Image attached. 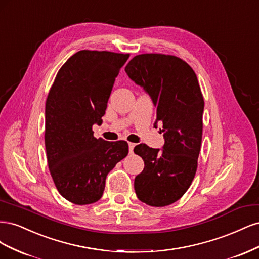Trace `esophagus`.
Wrapping results in <instances>:
<instances>
[{
	"label": "esophagus",
	"instance_id": "obj_1",
	"mask_svg": "<svg viewBox=\"0 0 259 259\" xmlns=\"http://www.w3.org/2000/svg\"><path fill=\"white\" fill-rule=\"evenodd\" d=\"M134 147H135V144H133V143H128V149H130V153H133V151H134Z\"/></svg>",
	"mask_w": 259,
	"mask_h": 259
}]
</instances>
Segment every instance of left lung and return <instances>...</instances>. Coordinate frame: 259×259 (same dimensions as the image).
Listing matches in <instances>:
<instances>
[{
    "mask_svg": "<svg viewBox=\"0 0 259 259\" xmlns=\"http://www.w3.org/2000/svg\"><path fill=\"white\" fill-rule=\"evenodd\" d=\"M125 71L150 95L165 139L162 151L146 144L134 148L145 162L135 192L148 205L166 206L186 193L198 167L204 110L198 77L186 61L164 54L137 55Z\"/></svg>",
    "mask_w": 259,
    "mask_h": 259,
    "instance_id": "obj_1",
    "label": "left lung"
}]
</instances>
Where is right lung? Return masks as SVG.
I'll list each match as a JSON object with an SVG mask.
<instances>
[{
  "label": "right lung",
  "instance_id": "add662e5",
  "mask_svg": "<svg viewBox=\"0 0 259 259\" xmlns=\"http://www.w3.org/2000/svg\"><path fill=\"white\" fill-rule=\"evenodd\" d=\"M130 54L84 50L70 57L55 77L45 104V148L54 184L77 205L98 201L106 177L128 153L124 140L94 137L115 77Z\"/></svg>",
  "mask_w": 259,
  "mask_h": 259
}]
</instances>
